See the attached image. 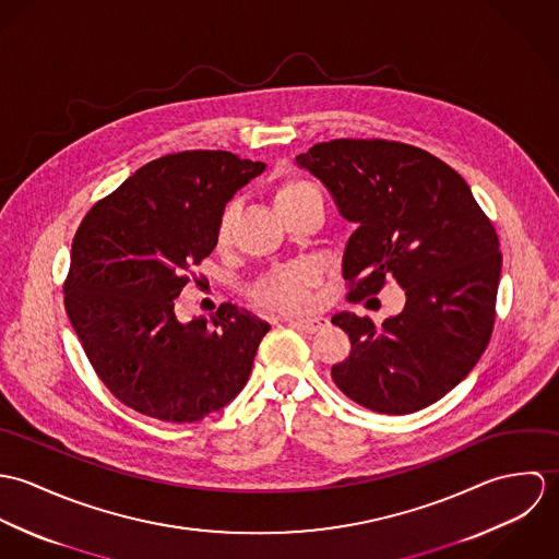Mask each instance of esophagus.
Wrapping results in <instances>:
<instances>
[{
    "label": "esophagus",
    "instance_id": "esophagus-1",
    "mask_svg": "<svg viewBox=\"0 0 559 559\" xmlns=\"http://www.w3.org/2000/svg\"><path fill=\"white\" fill-rule=\"evenodd\" d=\"M288 324H290V326H295V329H301V331H306V333H314V331H319L320 326H324V324H326V319H322V317H312V319H293L288 320Z\"/></svg>",
    "mask_w": 559,
    "mask_h": 559
}]
</instances>
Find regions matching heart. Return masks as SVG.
Returning <instances> with one entry per match:
<instances>
[{
    "label": "heart",
    "mask_w": 559,
    "mask_h": 559,
    "mask_svg": "<svg viewBox=\"0 0 559 559\" xmlns=\"http://www.w3.org/2000/svg\"><path fill=\"white\" fill-rule=\"evenodd\" d=\"M314 191V187L306 180H286L277 187L275 191V204L277 209L297 200L299 195ZM233 219H235V209H226V213L222 215L219 222V230H217V239L219 242H226L230 239L233 233ZM319 282V271L312 264H293L286 269H277L273 273H269L255 288L258 297L275 308V310H284V312H297L310 306V290L317 286Z\"/></svg>",
    "instance_id": "heart-1"
}]
</instances>
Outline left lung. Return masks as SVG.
<instances>
[{
	"instance_id": "1",
	"label": "left lung",
	"mask_w": 559,
	"mask_h": 559,
	"mask_svg": "<svg viewBox=\"0 0 559 559\" xmlns=\"http://www.w3.org/2000/svg\"><path fill=\"white\" fill-rule=\"evenodd\" d=\"M297 165L331 191L357 226L344 247L348 299L396 280L399 317L374 324L353 312L331 322L350 353L331 368L340 392L388 415L419 411L454 390L484 353L501 275L499 239L459 171L430 153L388 140H333Z\"/></svg>"
}]
</instances>
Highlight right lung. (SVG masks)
Segmentation results:
<instances>
[{"label":"right lung","instance_id":"1","mask_svg":"<svg viewBox=\"0 0 559 559\" xmlns=\"http://www.w3.org/2000/svg\"><path fill=\"white\" fill-rule=\"evenodd\" d=\"M264 167L226 151L165 155L83 217L64 306L94 372L129 408L187 424L245 388L271 324L233 304L180 322L174 306L215 249L226 204Z\"/></svg>","mask_w":559,"mask_h":559}]
</instances>
